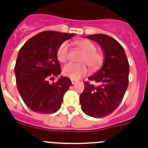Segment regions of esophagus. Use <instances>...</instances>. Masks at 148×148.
I'll return each mask as SVG.
<instances>
[{
    "label": "esophagus",
    "instance_id": "obj_1",
    "mask_svg": "<svg viewBox=\"0 0 148 148\" xmlns=\"http://www.w3.org/2000/svg\"><path fill=\"white\" fill-rule=\"evenodd\" d=\"M77 81H75V80H71L72 84H77Z\"/></svg>",
    "mask_w": 148,
    "mask_h": 148
}]
</instances>
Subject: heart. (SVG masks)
<instances>
[{"mask_svg": "<svg viewBox=\"0 0 148 148\" xmlns=\"http://www.w3.org/2000/svg\"><path fill=\"white\" fill-rule=\"evenodd\" d=\"M79 49L83 52L79 62L81 64H67L63 67L64 75L72 80H78L86 75L88 71V67L90 69H96L102 61V56L96 51V46L89 40H79L76 43ZM57 56L59 61L64 63L69 59V44L64 42L58 47ZM86 64L85 65V64Z\"/></svg>", "mask_w": 148, "mask_h": 148, "instance_id": "obj_1", "label": "heart"}]
</instances>
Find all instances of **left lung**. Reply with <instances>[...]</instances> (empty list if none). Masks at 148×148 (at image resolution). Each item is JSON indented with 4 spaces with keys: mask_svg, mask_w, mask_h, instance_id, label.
Segmentation results:
<instances>
[{
    "mask_svg": "<svg viewBox=\"0 0 148 148\" xmlns=\"http://www.w3.org/2000/svg\"><path fill=\"white\" fill-rule=\"evenodd\" d=\"M101 46L103 54L102 67L89 81L84 82V89L80 95L81 110L88 116L102 117L110 114L121 102L128 86L129 64L124 48L110 36L97 34L87 36Z\"/></svg>",
    "mask_w": 148,
    "mask_h": 148,
    "instance_id": "left-lung-1",
    "label": "left lung"
}]
</instances>
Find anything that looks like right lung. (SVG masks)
<instances>
[{
	"mask_svg": "<svg viewBox=\"0 0 148 148\" xmlns=\"http://www.w3.org/2000/svg\"><path fill=\"white\" fill-rule=\"evenodd\" d=\"M74 34L42 31L20 49L14 67L17 88L25 104L34 112L53 114L60 108L71 81L60 76L56 83L50 84L49 79L61 73L57 57L58 47Z\"/></svg>",
	"mask_w": 148,
	"mask_h": 148,
	"instance_id": "add662e5",
	"label": "right lung"
}]
</instances>
